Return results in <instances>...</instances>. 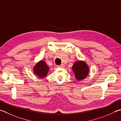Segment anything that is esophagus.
I'll return each mask as SVG.
<instances>
[{"label":"esophagus","mask_w":121,"mask_h":121,"mask_svg":"<svg viewBox=\"0 0 121 121\" xmlns=\"http://www.w3.org/2000/svg\"><path fill=\"white\" fill-rule=\"evenodd\" d=\"M64 66H65V65H56V67L57 68H63L64 67Z\"/></svg>","instance_id":"esophagus-1"}]
</instances>
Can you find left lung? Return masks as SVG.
Here are the masks:
<instances>
[{"label": "left lung", "instance_id": "8db88e82", "mask_svg": "<svg viewBox=\"0 0 121 121\" xmlns=\"http://www.w3.org/2000/svg\"><path fill=\"white\" fill-rule=\"evenodd\" d=\"M72 70L75 74V77L78 80L85 79L88 75L89 69L85 62L82 61H77L72 66Z\"/></svg>", "mask_w": 121, "mask_h": 121}]
</instances>
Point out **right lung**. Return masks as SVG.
Returning a JSON list of instances; mask_svg holds the SVG:
<instances>
[{
    "mask_svg": "<svg viewBox=\"0 0 121 121\" xmlns=\"http://www.w3.org/2000/svg\"><path fill=\"white\" fill-rule=\"evenodd\" d=\"M49 69V67L47 65L44 61H41L34 67L33 70L36 76L42 78L47 76Z\"/></svg>",
    "mask_w": 121,
    "mask_h": 121,
    "instance_id": "1",
    "label": "right lung"
}]
</instances>
